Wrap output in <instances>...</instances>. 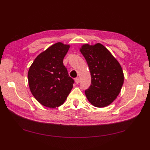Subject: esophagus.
I'll return each instance as SVG.
<instances>
[{
	"mask_svg": "<svg viewBox=\"0 0 150 150\" xmlns=\"http://www.w3.org/2000/svg\"><path fill=\"white\" fill-rule=\"evenodd\" d=\"M75 83H76V84H79V83H80V79H79V78H76V79H75Z\"/></svg>",
	"mask_w": 150,
	"mask_h": 150,
	"instance_id": "obj_1",
	"label": "esophagus"
}]
</instances>
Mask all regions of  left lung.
<instances>
[{
	"label": "left lung",
	"instance_id": "left-lung-1",
	"mask_svg": "<svg viewBox=\"0 0 150 150\" xmlns=\"http://www.w3.org/2000/svg\"><path fill=\"white\" fill-rule=\"evenodd\" d=\"M80 50L91 76V86L85 90L87 99L94 107H107L116 99L122 86L124 74L121 65L100 43L84 44Z\"/></svg>",
	"mask_w": 150,
	"mask_h": 150
}]
</instances>
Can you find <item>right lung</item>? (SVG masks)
Segmentation results:
<instances>
[{
	"instance_id": "1",
	"label": "right lung",
	"mask_w": 150,
	"mask_h": 150,
	"mask_svg": "<svg viewBox=\"0 0 150 150\" xmlns=\"http://www.w3.org/2000/svg\"><path fill=\"white\" fill-rule=\"evenodd\" d=\"M69 48V45L61 42L53 45L38 55L29 68L28 76L30 92L43 106H61L73 88L74 80L63 64Z\"/></svg>"
}]
</instances>
